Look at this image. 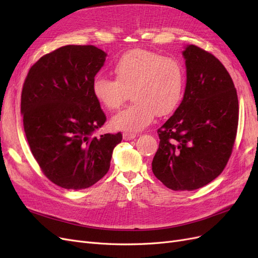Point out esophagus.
I'll return each mask as SVG.
<instances>
[{
  "mask_svg": "<svg viewBox=\"0 0 258 258\" xmlns=\"http://www.w3.org/2000/svg\"><path fill=\"white\" fill-rule=\"evenodd\" d=\"M122 138H123L124 141H130V140L136 138V135L135 134H131V132H123Z\"/></svg>",
  "mask_w": 258,
  "mask_h": 258,
  "instance_id": "1",
  "label": "esophagus"
}]
</instances>
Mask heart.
I'll return each instance as SVG.
<instances>
[{
    "instance_id": "heart-1",
    "label": "heart",
    "mask_w": 258,
    "mask_h": 258,
    "mask_svg": "<svg viewBox=\"0 0 258 258\" xmlns=\"http://www.w3.org/2000/svg\"><path fill=\"white\" fill-rule=\"evenodd\" d=\"M115 80L98 75L92 81V95L107 111H115L131 91L134 103L116 114L113 128L137 132L154 117L175 111L183 96L184 69L179 62L157 52L134 49L123 53L113 66Z\"/></svg>"
}]
</instances>
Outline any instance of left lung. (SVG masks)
<instances>
[{"label": "left lung", "mask_w": 258, "mask_h": 258, "mask_svg": "<svg viewBox=\"0 0 258 258\" xmlns=\"http://www.w3.org/2000/svg\"><path fill=\"white\" fill-rule=\"evenodd\" d=\"M186 87L181 104L158 129L152 162L155 176L172 190H195L212 182L227 165L237 136L239 103L222 62L202 48L183 51Z\"/></svg>", "instance_id": "8db88e82"}]
</instances>
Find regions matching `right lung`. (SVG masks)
<instances>
[{
	"label": "right lung",
	"instance_id": "obj_1",
	"mask_svg": "<svg viewBox=\"0 0 258 258\" xmlns=\"http://www.w3.org/2000/svg\"><path fill=\"white\" fill-rule=\"evenodd\" d=\"M106 53L92 45H67L31 67L21 92L23 128L43 173L66 189H84L110 169L122 136L92 137L106 120L91 85Z\"/></svg>",
	"mask_w": 258,
	"mask_h": 258
}]
</instances>
